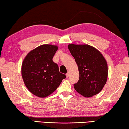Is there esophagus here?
I'll return each mask as SVG.
<instances>
[{"label": "esophagus", "mask_w": 129, "mask_h": 129, "mask_svg": "<svg viewBox=\"0 0 129 129\" xmlns=\"http://www.w3.org/2000/svg\"><path fill=\"white\" fill-rule=\"evenodd\" d=\"M66 77H69V76H70V73L68 72V73H67V74H66Z\"/></svg>", "instance_id": "obj_1"}]
</instances>
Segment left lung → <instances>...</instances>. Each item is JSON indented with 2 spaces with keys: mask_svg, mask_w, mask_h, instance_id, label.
Listing matches in <instances>:
<instances>
[{
  "mask_svg": "<svg viewBox=\"0 0 129 129\" xmlns=\"http://www.w3.org/2000/svg\"><path fill=\"white\" fill-rule=\"evenodd\" d=\"M68 48L77 63L80 77L74 84L76 91L89 98L98 94L107 81L108 70L102 53L89 45L69 44Z\"/></svg>",
  "mask_w": 129,
  "mask_h": 129,
  "instance_id": "left-lung-1",
  "label": "left lung"
}]
</instances>
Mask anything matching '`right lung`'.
I'll list each match as a JSON object with an SVG mask.
<instances>
[{
    "instance_id": "obj_1",
    "label": "right lung",
    "mask_w": 129,
    "mask_h": 129,
    "mask_svg": "<svg viewBox=\"0 0 129 129\" xmlns=\"http://www.w3.org/2000/svg\"><path fill=\"white\" fill-rule=\"evenodd\" d=\"M58 46L44 44L27 54L21 66V75L26 87L35 95L45 98L53 93L66 78L59 72L52 59Z\"/></svg>"
}]
</instances>
